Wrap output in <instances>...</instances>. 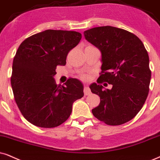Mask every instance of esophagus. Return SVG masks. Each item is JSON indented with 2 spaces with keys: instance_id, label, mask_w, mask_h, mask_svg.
<instances>
[{
  "instance_id": "1",
  "label": "esophagus",
  "mask_w": 160,
  "mask_h": 160,
  "mask_svg": "<svg viewBox=\"0 0 160 160\" xmlns=\"http://www.w3.org/2000/svg\"><path fill=\"white\" fill-rule=\"evenodd\" d=\"M83 92H84V94L85 95H89L91 94V90H90L89 87H88V86H85Z\"/></svg>"
}]
</instances>
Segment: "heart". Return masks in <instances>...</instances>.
Here are the masks:
<instances>
[{
    "mask_svg": "<svg viewBox=\"0 0 160 160\" xmlns=\"http://www.w3.org/2000/svg\"><path fill=\"white\" fill-rule=\"evenodd\" d=\"M82 78L84 79V80H86V79H88V76H87V75H82Z\"/></svg>",
    "mask_w": 160,
    "mask_h": 160,
    "instance_id": "heart-1",
    "label": "heart"
}]
</instances>
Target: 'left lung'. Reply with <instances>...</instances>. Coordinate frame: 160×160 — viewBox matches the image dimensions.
Wrapping results in <instances>:
<instances>
[{
    "mask_svg": "<svg viewBox=\"0 0 160 160\" xmlns=\"http://www.w3.org/2000/svg\"><path fill=\"white\" fill-rule=\"evenodd\" d=\"M83 34L101 52L102 74L98 82L112 85L111 89L96 82L90 85L92 92L100 98L93 115L109 125L128 122L142 108L149 92V57L142 42L134 34L110 26Z\"/></svg>",
    "mask_w": 160,
    "mask_h": 160,
    "instance_id": "left-lung-1",
    "label": "left lung"
}]
</instances>
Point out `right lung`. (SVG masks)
Returning <instances> with one entry per match:
<instances>
[{
	"mask_svg": "<svg viewBox=\"0 0 160 160\" xmlns=\"http://www.w3.org/2000/svg\"><path fill=\"white\" fill-rule=\"evenodd\" d=\"M74 31L48 29L26 38L17 50L11 85L16 103L30 123L54 128L72 114L74 101L83 97V85L75 78L57 85L58 66H65L68 52L81 40Z\"/></svg>",
	"mask_w": 160,
	"mask_h": 160,
	"instance_id": "obj_1",
	"label": "right lung"
}]
</instances>
